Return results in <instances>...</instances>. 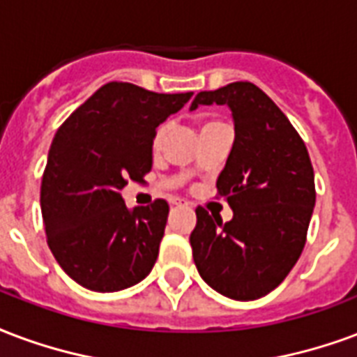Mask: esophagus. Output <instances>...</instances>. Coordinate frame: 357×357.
<instances>
[{"label": "esophagus", "instance_id": "1", "mask_svg": "<svg viewBox=\"0 0 357 357\" xmlns=\"http://www.w3.org/2000/svg\"><path fill=\"white\" fill-rule=\"evenodd\" d=\"M170 202H172V204H176V206H181V204H185V200H181V199H172Z\"/></svg>", "mask_w": 357, "mask_h": 357}]
</instances>
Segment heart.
Returning a JSON list of instances; mask_svg holds the SVG:
<instances>
[{
    "label": "heart",
    "mask_w": 357,
    "mask_h": 357,
    "mask_svg": "<svg viewBox=\"0 0 357 357\" xmlns=\"http://www.w3.org/2000/svg\"><path fill=\"white\" fill-rule=\"evenodd\" d=\"M213 125H221V121H208V123L204 125V128H208V126H213ZM166 132H168V126L160 125L157 130H155V134H153L151 145H153V149H155V151H158V149L162 147V144H165Z\"/></svg>",
    "instance_id": "heart-1"
}]
</instances>
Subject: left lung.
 <instances>
[{
  "instance_id": "1",
  "label": "left lung",
  "mask_w": 357,
  "mask_h": 357,
  "mask_svg": "<svg viewBox=\"0 0 357 357\" xmlns=\"http://www.w3.org/2000/svg\"><path fill=\"white\" fill-rule=\"evenodd\" d=\"M200 104H227L234 144L218 178V197L232 208L223 223L202 206L191 232L192 259L206 284L236 301L278 287L303 253L316 204L314 168L299 132L250 81L199 92Z\"/></svg>"
}]
</instances>
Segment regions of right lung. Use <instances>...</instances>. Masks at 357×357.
<instances>
[{
	"instance_id": "obj_1",
	"label": "right lung",
	"mask_w": 357,
	"mask_h": 357,
	"mask_svg": "<svg viewBox=\"0 0 357 357\" xmlns=\"http://www.w3.org/2000/svg\"><path fill=\"white\" fill-rule=\"evenodd\" d=\"M191 96L112 81L58 128L41 179L47 244L86 289L121 291L151 273L168 202L157 199L130 212L119 191L151 172L153 134Z\"/></svg>"
}]
</instances>
